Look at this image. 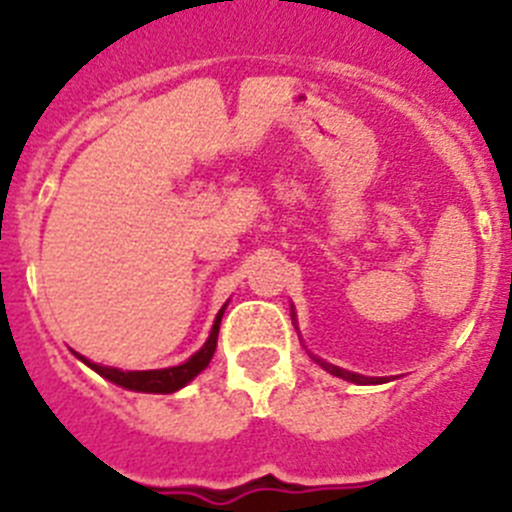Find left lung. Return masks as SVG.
Returning <instances> with one entry per match:
<instances>
[{"mask_svg": "<svg viewBox=\"0 0 512 512\" xmlns=\"http://www.w3.org/2000/svg\"><path fill=\"white\" fill-rule=\"evenodd\" d=\"M292 320H295V312H292ZM312 359L318 361V364H320V366H323L325 372H330V374H336V377L346 379V382H356V384H379V382H387V379H384V377H364V374H354V372H346V369H341V366H333V364H328V361L318 359V356H312Z\"/></svg>", "mask_w": 512, "mask_h": 512, "instance_id": "8db88e82", "label": "left lung"}]
</instances>
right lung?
Wrapping results in <instances>:
<instances>
[{
  "instance_id": "obj_1",
  "label": "right lung",
  "mask_w": 512,
  "mask_h": 512,
  "mask_svg": "<svg viewBox=\"0 0 512 512\" xmlns=\"http://www.w3.org/2000/svg\"><path fill=\"white\" fill-rule=\"evenodd\" d=\"M223 312H225V307L217 312L215 325H212L210 338L205 341V346H202L194 356H189L184 364L169 366V369H151V372H122V369H115V366L92 364V361L84 359V356H79L76 351H74V354H76V359H81L87 366H92L99 377L110 379L112 384H120V387H125V390L153 392V395H171V392L182 390L184 384L192 382V379L197 377V374H200L207 364H210L212 354H215L217 330H220V320H223Z\"/></svg>"
}]
</instances>
